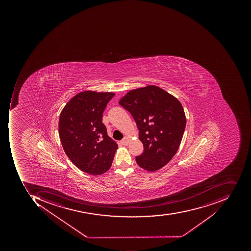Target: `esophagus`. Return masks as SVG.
I'll list each match as a JSON object with an SVG mask.
<instances>
[{
	"mask_svg": "<svg viewBox=\"0 0 251 251\" xmlns=\"http://www.w3.org/2000/svg\"><path fill=\"white\" fill-rule=\"evenodd\" d=\"M121 143L125 145V146H127V145L129 144V139H128L127 137H125L122 139V141H121Z\"/></svg>",
	"mask_w": 251,
	"mask_h": 251,
	"instance_id": "obj_1",
	"label": "esophagus"
}]
</instances>
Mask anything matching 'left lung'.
I'll return each mask as SVG.
<instances>
[{
	"label": "left lung",
	"instance_id": "1",
	"mask_svg": "<svg viewBox=\"0 0 251 251\" xmlns=\"http://www.w3.org/2000/svg\"><path fill=\"white\" fill-rule=\"evenodd\" d=\"M131 114L144 151L138 165L155 171L173 158L182 141L186 119L182 104L165 90L150 85L129 91L119 101Z\"/></svg>",
	"mask_w": 251,
	"mask_h": 251
}]
</instances>
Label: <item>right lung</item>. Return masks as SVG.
<instances>
[{"label": "right lung", "instance_id": "right-lung-1", "mask_svg": "<svg viewBox=\"0 0 251 251\" xmlns=\"http://www.w3.org/2000/svg\"><path fill=\"white\" fill-rule=\"evenodd\" d=\"M112 93L84 91L61 112L59 133L69 158L81 171L100 175L109 170L118 145L107 133L102 114Z\"/></svg>", "mask_w": 251, "mask_h": 251}]
</instances>
